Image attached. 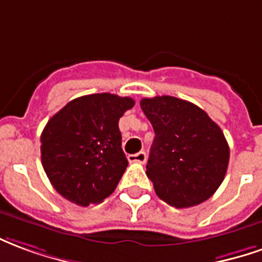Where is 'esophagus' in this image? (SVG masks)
Instances as JSON below:
<instances>
[{
	"mask_svg": "<svg viewBox=\"0 0 262 262\" xmlns=\"http://www.w3.org/2000/svg\"><path fill=\"white\" fill-rule=\"evenodd\" d=\"M128 161L129 162H135V164H145L146 162V154L144 151L134 154V155H128Z\"/></svg>",
	"mask_w": 262,
	"mask_h": 262,
	"instance_id": "34e87169",
	"label": "esophagus"
}]
</instances>
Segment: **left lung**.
Segmentation results:
<instances>
[{
    "mask_svg": "<svg viewBox=\"0 0 262 262\" xmlns=\"http://www.w3.org/2000/svg\"><path fill=\"white\" fill-rule=\"evenodd\" d=\"M140 104L155 131L146 176L158 198L178 209L209 199L229 166L230 149L223 131L186 100L158 96L142 98Z\"/></svg>",
    "mask_w": 262,
    "mask_h": 262,
    "instance_id": "obj_1",
    "label": "left lung"
}]
</instances>
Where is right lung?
<instances>
[{
  "mask_svg": "<svg viewBox=\"0 0 262 262\" xmlns=\"http://www.w3.org/2000/svg\"><path fill=\"white\" fill-rule=\"evenodd\" d=\"M110 93L77 97L57 111L40 135V159L49 181L79 206L103 202L128 166L118 121L134 107Z\"/></svg>",
  "mask_w": 262,
  "mask_h": 262,
  "instance_id": "add662e5",
  "label": "right lung"
}]
</instances>
